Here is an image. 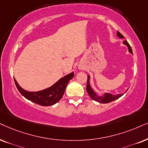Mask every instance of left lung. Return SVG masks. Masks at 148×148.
I'll return each mask as SVG.
<instances>
[{"instance_id": "left-lung-1", "label": "left lung", "mask_w": 148, "mask_h": 148, "mask_svg": "<svg viewBox=\"0 0 148 148\" xmlns=\"http://www.w3.org/2000/svg\"><path fill=\"white\" fill-rule=\"evenodd\" d=\"M117 36L120 38H124V36L121 34L120 33L117 31ZM124 44H126L127 46H128L129 52L130 53L132 54V48L130 47V46L129 45V44L127 42L126 40H125L124 42ZM87 91L88 93V94L89 95V96L91 97L93 100H94L95 101H97V102H100V103H108V102H111L112 101H114L117 99H118L119 98H120L121 96H123V94H117V95H112L111 93H105L103 96H98L96 93L93 91V90L91 89L90 85H89V76H87Z\"/></svg>"}]
</instances>
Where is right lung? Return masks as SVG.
<instances>
[{"instance_id":"right-lung-1","label":"right lung","mask_w":148,"mask_h":148,"mask_svg":"<svg viewBox=\"0 0 148 148\" xmlns=\"http://www.w3.org/2000/svg\"><path fill=\"white\" fill-rule=\"evenodd\" d=\"M74 73H70L61 78L50 87L36 92H30L24 90L18 85L16 79H14V81L17 89L24 98L39 105L47 106L53 105L61 100L69 81L74 77Z\"/></svg>"}]
</instances>
